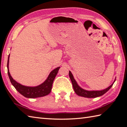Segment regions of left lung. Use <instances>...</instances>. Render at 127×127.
Instances as JSON below:
<instances>
[{"mask_svg": "<svg viewBox=\"0 0 127 127\" xmlns=\"http://www.w3.org/2000/svg\"><path fill=\"white\" fill-rule=\"evenodd\" d=\"M69 76L71 80L74 92L76 93L77 95H79V96L88 98H94L99 97L105 94V93L107 91H108L112 87L113 83H114L116 81L115 79L113 83L105 89H103L102 90H92V91H89V90H86L82 89V88L79 86L78 84H77V82L76 81V80L74 79L73 76V74H72L71 71H69Z\"/></svg>", "mask_w": 127, "mask_h": 127, "instance_id": "left-lung-1", "label": "left lung"}]
</instances>
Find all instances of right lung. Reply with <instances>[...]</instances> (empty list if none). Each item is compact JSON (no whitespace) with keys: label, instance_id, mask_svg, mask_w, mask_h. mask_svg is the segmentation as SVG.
<instances>
[{"label":"right lung","instance_id":"right-lung-1","mask_svg":"<svg viewBox=\"0 0 127 127\" xmlns=\"http://www.w3.org/2000/svg\"><path fill=\"white\" fill-rule=\"evenodd\" d=\"M9 57L10 55L8 56L7 64V73L11 84L21 94L27 98H36L46 96L51 92L54 80L58 73L59 69L60 68V67H57L51 71L47 79L41 84L35 87L25 86L15 81L10 75L9 70Z\"/></svg>","mask_w":127,"mask_h":127}]
</instances>
